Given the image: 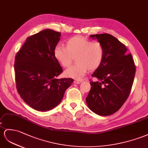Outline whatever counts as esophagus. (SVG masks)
Segmentation results:
<instances>
[{
	"label": "esophagus",
	"mask_w": 148,
	"mask_h": 148,
	"mask_svg": "<svg viewBox=\"0 0 148 148\" xmlns=\"http://www.w3.org/2000/svg\"><path fill=\"white\" fill-rule=\"evenodd\" d=\"M82 82V81H79V80H75L74 81V83H75V84H80V83H81Z\"/></svg>",
	"instance_id": "obj_1"
}]
</instances>
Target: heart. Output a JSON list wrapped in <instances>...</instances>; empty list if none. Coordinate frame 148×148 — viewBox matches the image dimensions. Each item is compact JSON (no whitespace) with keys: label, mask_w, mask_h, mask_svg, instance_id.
<instances>
[{"label":"heart","mask_w":148,"mask_h":148,"mask_svg":"<svg viewBox=\"0 0 148 148\" xmlns=\"http://www.w3.org/2000/svg\"><path fill=\"white\" fill-rule=\"evenodd\" d=\"M54 56L64 67H69L74 58L76 64L64 71L66 77L81 79L88 72L95 71L103 63L104 48L99 42H92L82 36H75L66 41L65 47L56 46Z\"/></svg>","instance_id":"1"}]
</instances>
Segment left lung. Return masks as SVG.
Wrapping results in <instances>:
<instances>
[{"label": "left lung", "instance_id": "left-lung-1", "mask_svg": "<svg viewBox=\"0 0 148 148\" xmlns=\"http://www.w3.org/2000/svg\"><path fill=\"white\" fill-rule=\"evenodd\" d=\"M103 44V63L92 77L91 88L86 98L89 108L98 115L112 114L122 107L130 95L136 73L131 54H127L126 45L109 34L90 35Z\"/></svg>", "mask_w": 148, "mask_h": 148}]
</instances>
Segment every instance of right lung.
<instances>
[{"mask_svg": "<svg viewBox=\"0 0 148 148\" xmlns=\"http://www.w3.org/2000/svg\"><path fill=\"white\" fill-rule=\"evenodd\" d=\"M61 34L45 29L27 38L15 58L17 92L34 109L47 111L56 107L74 80L57 79L62 68L54 56Z\"/></svg>", "mask_w": 148, "mask_h": 148, "instance_id": "add662e5", "label": "right lung"}]
</instances>
